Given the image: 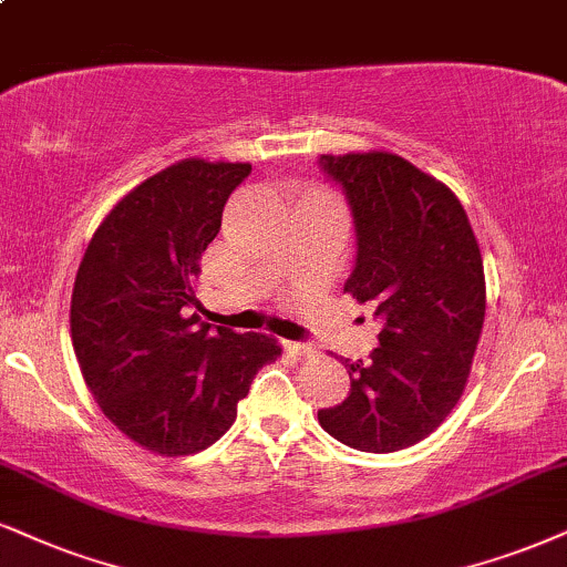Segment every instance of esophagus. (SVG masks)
Wrapping results in <instances>:
<instances>
[{
    "mask_svg": "<svg viewBox=\"0 0 567 567\" xmlns=\"http://www.w3.org/2000/svg\"><path fill=\"white\" fill-rule=\"evenodd\" d=\"M284 349L289 354H295V358H307L312 352V347L305 344V341H284Z\"/></svg>",
    "mask_w": 567,
    "mask_h": 567,
    "instance_id": "1",
    "label": "esophagus"
}]
</instances>
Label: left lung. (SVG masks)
I'll list each match as a JSON object with an SVG mask.
<instances>
[{"label": "left lung", "mask_w": 567, "mask_h": 567, "mask_svg": "<svg viewBox=\"0 0 567 567\" xmlns=\"http://www.w3.org/2000/svg\"><path fill=\"white\" fill-rule=\"evenodd\" d=\"M318 165L352 209L358 255L344 291L381 320L370 360H344L349 396L318 421L352 450H404L463 396L486 316L478 241L450 188L400 155H320Z\"/></svg>", "instance_id": "left-lung-1"}]
</instances>
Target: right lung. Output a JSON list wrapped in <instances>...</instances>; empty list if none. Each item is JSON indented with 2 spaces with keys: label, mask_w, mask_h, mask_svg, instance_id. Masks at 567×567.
Returning <instances> with one entry per match:
<instances>
[{
  "label": "right lung",
  "mask_w": 567,
  "mask_h": 567,
  "mask_svg": "<svg viewBox=\"0 0 567 567\" xmlns=\"http://www.w3.org/2000/svg\"><path fill=\"white\" fill-rule=\"evenodd\" d=\"M249 163L181 159L146 178L96 228L75 276L70 333L104 415L146 450H207L236 421L257 370L281 354L265 333L188 316L207 244Z\"/></svg>",
  "instance_id": "right-lung-1"
}]
</instances>
